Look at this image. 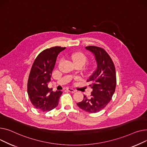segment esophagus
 Wrapping results in <instances>:
<instances>
[{"instance_id": "1", "label": "esophagus", "mask_w": 147, "mask_h": 147, "mask_svg": "<svg viewBox=\"0 0 147 147\" xmlns=\"http://www.w3.org/2000/svg\"><path fill=\"white\" fill-rule=\"evenodd\" d=\"M67 90L68 91H69V92H75V91H76V90H75L74 89H73V88H67Z\"/></svg>"}]
</instances>
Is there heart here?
Here are the masks:
<instances>
[{"mask_svg": "<svg viewBox=\"0 0 147 147\" xmlns=\"http://www.w3.org/2000/svg\"><path fill=\"white\" fill-rule=\"evenodd\" d=\"M72 58L73 61L75 63H80L83 65V66L85 64L87 61V57L86 56L82 53H75L72 55Z\"/></svg>", "mask_w": 147, "mask_h": 147, "instance_id": "b5f03b06", "label": "heart"}]
</instances>
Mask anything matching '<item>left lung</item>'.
Returning a JSON list of instances; mask_svg holds the SVG:
<instances>
[{"label": "left lung", "instance_id": "8db88e82", "mask_svg": "<svg viewBox=\"0 0 147 147\" xmlns=\"http://www.w3.org/2000/svg\"><path fill=\"white\" fill-rule=\"evenodd\" d=\"M85 49L94 55L97 66L87 80L92 89L90 97L84 95L83 100L76 105L85 111L97 113L108 105L115 93L116 85L115 67L111 57L103 49L97 46H88Z\"/></svg>", "mask_w": 147, "mask_h": 147}]
</instances>
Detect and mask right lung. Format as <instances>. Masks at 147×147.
<instances>
[{
  "label": "right lung",
  "mask_w": 147,
  "mask_h": 147,
  "mask_svg": "<svg viewBox=\"0 0 147 147\" xmlns=\"http://www.w3.org/2000/svg\"><path fill=\"white\" fill-rule=\"evenodd\" d=\"M66 47H53L47 49L37 56L29 75L27 92L32 105L42 111H50L56 107L61 91L53 92L48 88L57 57Z\"/></svg>",
  "instance_id": "obj_1"
}]
</instances>
